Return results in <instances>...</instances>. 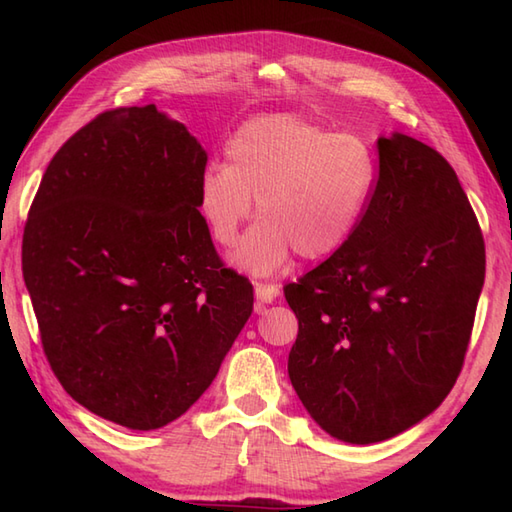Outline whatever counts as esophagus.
<instances>
[{"instance_id":"obj_1","label":"esophagus","mask_w":512,"mask_h":512,"mask_svg":"<svg viewBox=\"0 0 512 512\" xmlns=\"http://www.w3.org/2000/svg\"><path fill=\"white\" fill-rule=\"evenodd\" d=\"M255 297H257L255 310L262 312L264 303H273L279 297V286H275V284H255Z\"/></svg>"}]
</instances>
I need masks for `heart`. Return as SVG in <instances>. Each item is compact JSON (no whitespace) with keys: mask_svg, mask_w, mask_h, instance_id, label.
Listing matches in <instances>:
<instances>
[{"mask_svg":"<svg viewBox=\"0 0 512 512\" xmlns=\"http://www.w3.org/2000/svg\"><path fill=\"white\" fill-rule=\"evenodd\" d=\"M378 158L363 136L332 132L297 114H266L239 125L226 165H209L198 184V211L211 239L231 248L257 206L233 262L273 275L292 255L317 262L350 242L372 200Z\"/></svg>","mask_w":512,"mask_h":512,"instance_id":"b5f03b06","label":"heart"}]
</instances>
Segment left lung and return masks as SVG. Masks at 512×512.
Returning <instances> with one entry per match:
<instances>
[{"mask_svg": "<svg viewBox=\"0 0 512 512\" xmlns=\"http://www.w3.org/2000/svg\"><path fill=\"white\" fill-rule=\"evenodd\" d=\"M378 180L339 253L284 295L299 319L288 376L332 438L374 444L449 396L484 286V237L453 167L394 132Z\"/></svg>", "mask_w": 512, "mask_h": 512, "instance_id": "obj_1", "label": "left lung"}]
</instances>
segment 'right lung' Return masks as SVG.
Returning a JSON list of instances; mask_svg holds the SVG:
<instances>
[{
    "label": "right lung",
    "instance_id": "obj_1",
    "mask_svg": "<svg viewBox=\"0 0 512 512\" xmlns=\"http://www.w3.org/2000/svg\"><path fill=\"white\" fill-rule=\"evenodd\" d=\"M206 151L156 105L103 112L65 143L30 206L21 268L68 394L136 431L180 418L253 312L198 211Z\"/></svg>",
    "mask_w": 512,
    "mask_h": 512
}]
</instances>
